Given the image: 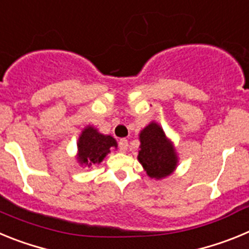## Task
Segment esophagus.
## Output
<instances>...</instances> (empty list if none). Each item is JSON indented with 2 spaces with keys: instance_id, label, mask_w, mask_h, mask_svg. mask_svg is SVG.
Wrapping results in <instances>:
<instances>
[{
  "instance_id": "obj_1",
  "label": "esophagus",
  "mask_w": 249,
  "mask_h": 249,
  "mask_svg": "<svg viewBox=\"0 0 249 249\" xmlns=\"http://www.w3.org/2000/svg\"><path fill=\"white\" fill-rule=\"evenodd\" d=\"M118 148H120V151L126 152L127 148H128V141H127L126 138H121V140L118 141Z\"/></svg>"
}]
</instances>
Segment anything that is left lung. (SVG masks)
Segmentation results:
<instances>
[{
    "instance_id": "1",
    "label": "left lung",
    "mask_w": 249,
    "mask_h": 249,
    "mask_svg": "<svg viewBox=\"0 0 249 249\" xmlns=\"http://www.w3.org/2000/svg\"><path fill=\"white\" fill-rule=\"evenodd\" d=\"M140 141L138 160L149 177L160 179L176 168L177 157L175 149L157 123H151L141 132Z\"/></svg>"
}]
</instances>
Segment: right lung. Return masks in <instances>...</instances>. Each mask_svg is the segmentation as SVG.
<instances>
[{
	"instance_id": "1",
	"label": "right lung",
	"mask_w": 249,
	"mask_h": 249,
	"mask_svg": "<svg viewBox=\"0 0 249 249\" xmlns=\"http://www.w3.org/2000/svg\"><path fill=\"white\" fill-rule=\"evenodd\" d=\"M113 147H117L113 137L101 135L93 127H87L78 140V160L89 166L100 163Z\"/></svg>"
}]
</instances>
